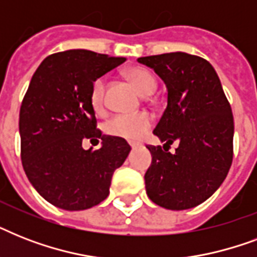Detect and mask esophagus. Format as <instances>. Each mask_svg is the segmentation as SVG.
Returning a JSON list of instances; mask_svg holds the SVG:
<instances>
[{
    "label": "esophagus",
    "mask_w": 257,
    "mask_h": 257,
    "mask_svg": "<svg viewBox=\"0 0 257 257\" xmlns=\"http://www.w3.org/2000/svg\"><path fill=\"white\" fill-rule=\"evenodd\" d=\"M129 145H131L132 148H136V147H140V144H139V143H129Z\"/></svg>",
    "instance_id": "34e87169"
}]
</instances>
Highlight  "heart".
I'll use <instances>...</instances> for the list:
<instances>
[{
    "mask_svg": "<svg viewBox=\"0 0 257 257\" xmlns=\"http://www.w3.org/2000/svg\"><path fill=\"white\" fill-rule=\"evenodd\" d=\"M125 76L132 81L136 89L141 94L148 96L155 92L157 86L156 78L144 66H132L125 72ZM105 88L106 80L105 77L96 78L90 88L89 100L94 110H101L104 106ZM153 118L147 112L135 113V114H116L105 122V132L114 137H121L126 140H140L152 128Z\"/></svg>",
    "mask_w": 257,
    "mask_h": 257,
    "instance_id": "obj_1",
    "label": "heart"
}]
</instances>
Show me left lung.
Masks as SVG:
<instances>
[{
    "label": "left lung",
    "mask_w": 257,
    "mask_h": 257,
    "mask_svg": "<svg viewBox=\"0 0 257 257\" xmlns=\"http://www.w3.org/2000/svg\"><path fill=\"white\" fill-rule=\"evenodd\" d=\"M168 89V105L153 131L164 147L147 145L152 164L145 189L153 203L189 209L211 197L233 159V116L213 66L193 54L173 52L137 58ZM175 141L176 153H168Z\"/></svg>",
    "instance_id": "8db88e82"
}]
</instances>
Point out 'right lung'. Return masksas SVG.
<instances>
[{
	"label": "right lung",
	"instance_id": "add662e5",
	"mask_svg": "<svg viewBox=\"0 0 257 257\" xmlns=\"http://www.w3.org/2000/svg\"><path fill=\"white\" fill-rule=\"evenodd\" d=\"M125 61L92 50L50 54L30 80L20 109L21 160L28 179L54 207L82 211L104 201L131 147L97 129L89 94L93 81ZM101 138L85 151L84 140Z\"/></svg>",
	"mask_w": 257,
	"mask_h": 257
}]
</instances>
